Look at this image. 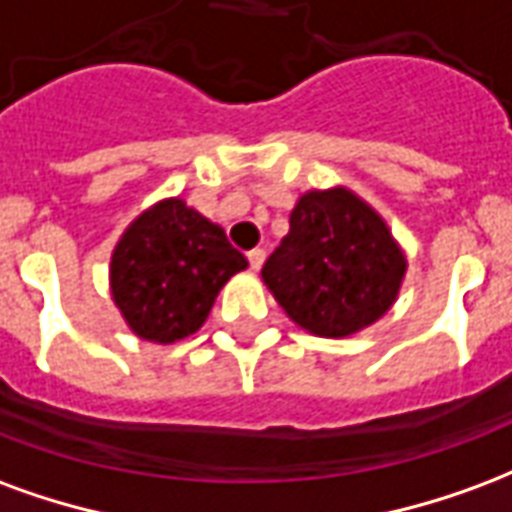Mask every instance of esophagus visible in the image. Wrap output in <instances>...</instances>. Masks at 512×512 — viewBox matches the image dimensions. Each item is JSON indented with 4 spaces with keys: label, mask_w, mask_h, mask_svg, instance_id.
<instances>
[{
    "label": "esophagus",
    "mask_w": 512,
    "mask_h": 512,
    "mask_svg": "<svg viewBox=\"0 0 512 512\" xmlns=\"http://www.w3.org/2000/svg\"><path fill=\"white\" fill-rule=\"evenodd\" d=\"M248 264H251V270L259 272L261 264H264V251H261V248H253V251H248Z\"/></svg>",
    "instance_id": "obj_1"
}]
</instances>
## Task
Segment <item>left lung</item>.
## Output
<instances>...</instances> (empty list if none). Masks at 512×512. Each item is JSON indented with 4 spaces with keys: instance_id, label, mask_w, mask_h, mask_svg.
<instances>
[{
    "instance_id": "left-lung-1",
    "label": "left lung",
    "mask_w": 512,
    "mask_h": 512,
    "mask_svg": "<svg viewBox=\"0 0 512 512\" xmlns=\"http://www.w3.org/2000/svg\"><path fill=\"white\" fill-rule=\"evenodd\" d=\"M406 267L382 215L335 185L297 199L289 234L264 261L261 281L305 333L349 338L393 308Z\"/></svg>"
}]
</instances>
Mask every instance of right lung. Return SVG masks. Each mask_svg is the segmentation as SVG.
Returning <instances> with one entry per match:
<instances>
[{
  "mask_svg": "<svg viewBox=\"0 0 512 512\" xmlns=\"http://www.w3.org/2000/svg\"><path fill=\"white\" fill-rule=\"evenodd\" d=\"M245 267L218 223L182 199H160L122 231L108 286L133 335L177 343L201 330L220 289Z\"/></svg>",
  "mask_w": 512,
  "mask_h": 512,
  "instance_id": "1",
  "label": "right lung"
}]
</instances>
